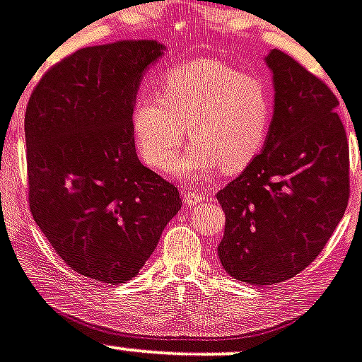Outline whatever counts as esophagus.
Returning <instances> with one entry per match:
<instances>
[{"instance_id":"34e87169","label":"esophagus","mask_w":362,"mask_h":362,"mask_svg":"<svg viewBox=\"0 0 362 362\" xmlns=\"http://www.w3.org/2000/svg\"><path fill=\"white\" fill-rule=\"evenodd\" d=\"M206 199L204 194H199V192H185L183 194V201L185 204L192 206V204H199V202H202Z\"/></svg>"}]
</instances>
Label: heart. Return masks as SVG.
Returning <instances> with one entry per match:
<instances>
[{"instance_id": "obj_1", "label": "heart", "mask_w": 362, "mask_h": 362, "mask_svg": "<svg viewBox=\"0 0 362 362\" xmlns=\"http://www.w3.org/2000/svg\"><path fill=\"white\" fill-rule=\"evenodd\" d=\"M272 103L254 76L215 58L172 67L158 95L140 94L132 108V132L140 156L163 170L188 135L194 142L172 163L177 175L227 174L249 167L267 142Z\"/></svg>"}]
</instances>
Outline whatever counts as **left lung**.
<instances>
[{
	"label": "left lung",
	"instance_id": "1",
	"mask_svg": "<svg viewBox=\"0 0 362 362\" xmlns=\"http://www.w3.org/2000/svg\"><path fill=\"white\" fill-rule=\"evenodd\" d=\"M274 74V117L256 160L216 194L226 213L218 257L230 277L268 286L316 259L345 215L349 142L339 101L290 54L264 58Z\"/></svg>",
	"mask_w": 362,
	"mask_h": 362
}]
</instances>
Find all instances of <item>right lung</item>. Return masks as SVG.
I'll use <instances>...</instances> for the list:
<instances>
[{
    "instance_id": "right-lung-1",
    "label": "right lung",
    "mask_w": 362,
    "mask_h": 362,
    "mask_svg": "<svg viewBox=\"0 0 362 362\" xmlns=\"http://www.w3.org/2000/svg\"><path fill=\"white\" fill-rule=\"evenodd\" d=\"M156 40L78 49L42 76L24 115L30 209L65 264L122 284L181 208L177 188L136 156L132 108Z\"/></svg>"
}]
</instances>
